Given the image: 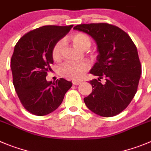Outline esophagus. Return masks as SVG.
<instances>
[{
  "label": "esophagus",
  "mask_w": 151,
  "mask_h": 151,
  "mask_svg": "<svg viewBox=\"0 0 151 151\" xmlns=\"http://www.w3.org/2000/svg\"><path fill=\"white\" fill-rule=\"evenodd\" d=\"M81 83L82 82H81V81H79V80H72V83L74 84V85H80Z\"/></svg>",
  "instance_id": "34e87169"
}]
</instances>
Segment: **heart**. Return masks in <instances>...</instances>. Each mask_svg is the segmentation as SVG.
Segmentation results:
<instances>
[{
	"instance_id": "obj_1",
	"label": "heart",
	"mask_w": 151,
	"mask_h": 151,
	"mask_svg": "<svg viewBox=\"0 0 151 151\" xmlns=\"http://www.w3.org/2000/svg\"><path fill=\"white\" fill-rule=\"evenodd\" d=\"M73 43L79 48L82 50H86L91 46V39L83 33H77L71 36ZM64 42L63 40H59L56 42L52 48V56L56 61L61 59L62 50H63ZM90 64L88 61H83L80 63H67L63 64L60 68V75L63 77L72 80H80L82 78L86 73L89 70Z\"/></svg>"
}]
</instances>
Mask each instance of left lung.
I'll use <instances>...</instances> for the list:
<instances>
[{
  "label": "left lung",
  "instance_id": "8db88e82",
  "mask_svg": "<svg viewBox=\"0 0 151 151\" xmlns=\"http://www.w3.org/2000/svg\"><path fill=\"white\" fill-rule=\"evenodd\" d=\"M74 29L91 36L98 52L90 74L99 78L89 81L93 89L84 102L97 115L115 116L127 107L137 91L142 74L137 48L129 35L114 25L84 24ZM103 78L104 84L99 82Z\"/></svg>",
  "mask_w": 151,
  "mask_h": 151
}]
</instances>
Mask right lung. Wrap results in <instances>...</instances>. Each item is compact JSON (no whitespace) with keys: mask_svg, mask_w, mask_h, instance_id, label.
Segmentation results:
<instances>
[{"mask_svg":"<svg viewBox=\"0 0 151 151\" xmlns=\"http://www.w3.org/2000/svg\"><path fill=\"white\" fill-rule=\"evenodd\" d=\"M73 25H47L29 31L14 48L10 67L15 91L24 107L38 116L56 110L72 83L63 78L56 82L46 80L53 63L52 48Z\"/></svg>","mask_w":151,"mask_h":151,"instance_id":"add662e5","label":"right lung"}]
</instances>
